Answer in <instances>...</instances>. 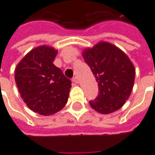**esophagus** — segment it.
Instances as JSON below:
<instances>
[{
  "mask_svg": "<svg viewBox=\"0 0 155 155\" xmlns=\"http://www.w3.org/2000/svg\"><path fill=\"white\" fill-rule=\"evenodd\" d=\"M72 81L74 82V83H75V84H78L79 83V81H78V78L77 77H74L73 79H72Z\"/></svg>",
  "mask_w": 155,
  "mask_h": 155,
  "instance_id": "1",
  "label": "esophagus"
}]
</instances>
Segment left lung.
Here are the masks:
<instances>
[{"label":"left lung","mask_w":155,"mask_h":155,"mask_svg":"<svg viewBox=\"0 0 155 155\" xmlns=\"http://www.w3.org/2000/svg\"><path fill=\"white\" fill-rule=\"evenodd\" d=\"M98 82L99 93L91 107L102 114L117 111L125 104L134 87L135 69L127 55L107 42H100L82 53Z\"/></svg>","instance_id":"1"}]
</instances>
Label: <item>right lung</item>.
I'll return each instance as SVG.
<instances>
[{"label":"right lung","mask_w":155,"mask_h":155,"mask_svg":"<svg viewBox=\"0 0 155 155\" xmlns=\"http://www.w3.org/2000/svg\"><path fill=\"white\" fill-rule=\"evenodd\" d=\"M58 51L43 45L25 55L15 70V81L21 97L32 111L49 116L68 101L71 81L53 64Z\"/></svg>","instance_id":"add662e5"}]
</instances>
